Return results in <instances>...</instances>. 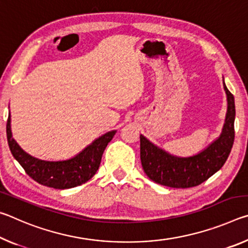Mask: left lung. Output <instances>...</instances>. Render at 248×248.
<instances>
[{"instance_id": "8db88e82", "label": "left lung", "mask_w": 248, "mask_h": 248, "mask_svg": "<svg viewBox=\"0 0 248 248\" xmlns=\"http://www.w3.org/2000/svg\"><path fill=\"white\" fill-rule=\"evenodd\" d=\"M223 87L228 110L222 132L198 154L188 157L176 156L140 134L141 164L150 179L171 188H189L205 182L224 165L234 142L235 103L224 81Z\"/></svg>"}]
</instances>
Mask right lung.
I'll return each instance as SVG.
<instances>
[{
    "mask_svg": "<svg viewBox=\"0 0 248 248\" xmlns=\"http://www.w3.org/2000/svg\"><path fill=\"white\" fill-rule=\"evenodd\" d=\"M116 130L109 131L95 139L75 156L64 161H45L31 156L20 148L13 139L11 129V114L6 124L8 146L14 158L25 171L44 186L56 189H69L90 180L97 171L107 144L114 138Z\"/></svg>",
    "mask_w": 248,
    "mask_h": 248,
    "instance_id": "obj_1",
    "label": "right lung"
}]
</instances>
